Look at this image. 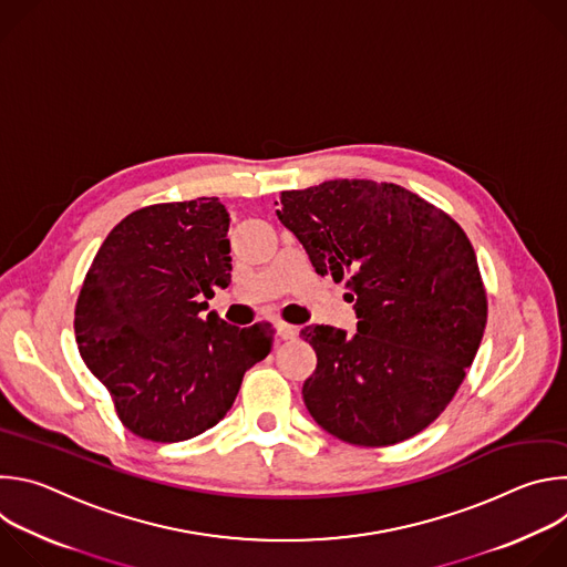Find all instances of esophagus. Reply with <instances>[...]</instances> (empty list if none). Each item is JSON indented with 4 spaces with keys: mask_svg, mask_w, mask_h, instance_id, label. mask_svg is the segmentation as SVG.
<instances>
[{
    "mask_svg": "<svg viewBox=\"0 0 567 567\" xmlns=\"http://www.w3.org/2000/svg\"><path fill=\"white\" fill-rule=\"evenodd\" d=\"M278 337L285 339V341H291L298 337V328L296 326H289V322H278Z\"/></svg>",
    "mask_w": 567,
    "mask_h": 567,
    "instance_id": "esophagus-1",
    "label": "esophagus"
}]
</instances>
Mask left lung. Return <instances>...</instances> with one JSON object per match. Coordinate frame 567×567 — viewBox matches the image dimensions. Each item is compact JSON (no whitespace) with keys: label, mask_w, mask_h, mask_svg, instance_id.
<instances>
[{"label":"left lung","mask_w":567,"mask_h":567,"mask_svg":"<svg viewBox=\"0 0 567 567\" xmlns=\"http://www.w3.org/2000/svg\"><path fill=\"white\" fill-rule=\"evenodd\" d=\"M278 219L316 274L348 287L357 334L300 332L316 352L302 383L313 422L354 446L424 431L464 381L487 326L477 260L464 230L396 184L334 179L280 197Z\"/></svg>","instance_id":"8db88e82"}]
</instances>
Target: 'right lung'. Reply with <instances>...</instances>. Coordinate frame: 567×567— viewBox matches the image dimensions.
Returning <instances> with one entry per match:
<instances>
[{
  "instance_id": "right-lung-1",
  "label": "right lung",
  "mask_w": 567,
  "mask_h": 567,
  "mask_svg": "<svg viewBox=\"0 0 567 567\" xmlns=\"http://www.w3.org/2000/svg\"><path fill=\"white\" fill-rule=\"evenodd\" d=\"M228 213L217 197L154 204L127 215L99 249L75 305V341L110 390L121 422L171 444L213 429L274 330H239L208 313L230 285Z\"/></svg>"
}]
</instances>
